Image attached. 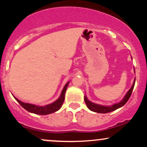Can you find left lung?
Returning a JSON list of instances; mask_svg holds the SVG:
<instances>
[{
	"mask_svg": "<svg viewBox=\"0 0 147 147\" xmlns=\"http://www.w3.org/2000/svg\"><path fill=\"white\" fill-rule=\"evenodd\" d=\"M134 72H135V69H134ZM135 83H136V78L134 79V82H133L132 86H131V88L129 89V91L126 92V94L124 97V98H123L119 102L115 103V104H113V105L111 106H103V105H100V104H95V103L90 102V101L87 98L86 95L84 96V101H85L87 107L88 108L90 111H93V112L99 113H107L112 112V111L117 110V109H119V108L122 107V106L128 102V100L129 99L130 97H131V93H132V91L133 90V88H134V86H135Z\"/></svg>",
	"mask_w": 147,
	"mask_h": 147,
	"instance_id": "1",
	"label": "left lung"
}]
</instances>
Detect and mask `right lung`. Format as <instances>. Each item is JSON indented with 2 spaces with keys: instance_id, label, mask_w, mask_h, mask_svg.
<instances>
[{
  "instance_id": "1",
  "label": "right lung",
  "mask_w": 147,
  "mask_h": 147,
  "mask_svg": "<svg viewBox=\"0 0 147 147\" xmlns=\"http://www.w3.org/2000/svg\"><path fill=\"white\" fill-rule=\"evenodd\" d=\"M69 82H67V83L65 84V86L63 87V90H62L61 92L59 97L56 101L51 103V104H47V105L45 106H38L35 105V104H29V103H24L21 102V101H20L19 99H18L16 97H15L14 96V97L15 99L19 103L20 105H21L23 109H25V110L28 111V112L37 115H43L51 114L56 112L57 111H59L61 109V107L62 104H63V103L64 102V99H65V91H66L67 88H68Z\"/></svg>"
}]
</instances>
